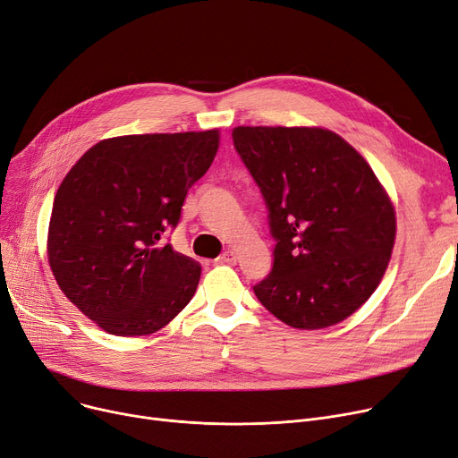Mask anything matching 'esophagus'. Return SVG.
<instances>
[{"label": "esophagus", "mask_w": 458, "mask_h": 458, "mask_svg": "<svg viewBox=\"0 0 458 458\" xmlns=\"http://www.w3.org/2000/svg\"><path fill=\"white\" fill-rule=\"evenodd\" d=\"M216 265H236V253L234 251L222 253L216 259Z\"/></svg>", "instance_id": "1"}]
</instances>
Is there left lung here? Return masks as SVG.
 I'll return each instance as SVG.
<instances>
[{"label":"left lung","instance_id":"1","mask_svg":"<svg viewBox=\"0 0 458 458\" xmlns=\"http://www.w3.org/2000/svg\"><path fill=\"white\" fill-rule=\"evenodd\" d=\"M233 141L263 193L276 241L259 301L298 330L334 326L378 287L395 208L360 152L332 130L236 126Z\"/></svg>","mask_w":458,"mask_h":458}]
</instances>
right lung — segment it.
<instances>
[{"label":"right lung","instance_id":"obj_1","mask_svg":"<svg viewBox=\"0 0 458 458\" xmlns=\"http://www.w3.org/2000/svg\"><path fill=\"white\" fill-rule=\"evenodd\" d=\"M217 145V130L102 140L57 188L50 268L64 296L107 334H155L195 294L199 263L160 241L177 227Z\"/></svg>","mask_w":458,"mask_h":458}]
</instances>
